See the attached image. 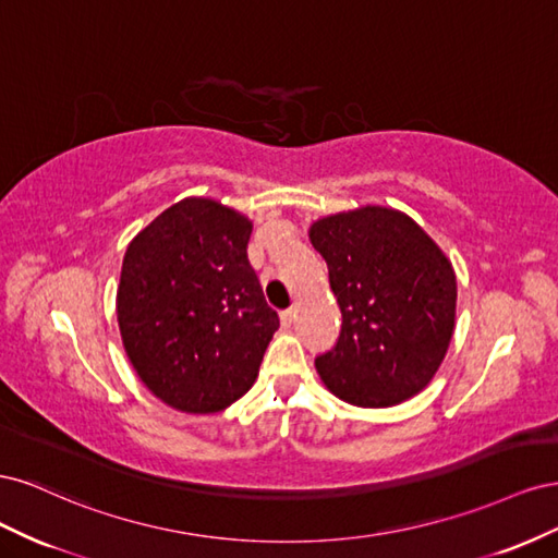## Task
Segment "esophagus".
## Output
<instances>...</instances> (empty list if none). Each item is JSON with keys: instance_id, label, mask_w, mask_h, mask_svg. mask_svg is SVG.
I'll return each instance as SVG.
<instances>
[{"instance_id": "obj_1", "label": "esophagus", "mask_w": 558, "mask_h": 558, "mask_svg": "<svg viewBox=\"0 0 558 558\" xmlns=\"http://www.w3.org/2000/svg\"><path fill=\"white\" fill-rule=\"evenodd\" d=\"M279 318H281V326L289 328V326L293 324V320H295V310H293V307H291V310H283V312L279 314Z\"/></svg>"}]
</instances>
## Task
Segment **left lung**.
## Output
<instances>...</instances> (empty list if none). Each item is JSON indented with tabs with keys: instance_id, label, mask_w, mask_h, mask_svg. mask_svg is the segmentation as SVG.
Instances as JSON below:
<instances>
[{
	"instance_id": "8db88e82",
	"label": "left lung",
	"mask_w": 558,
	"mask_h": 558,
	"mask_svg": "<svg viewBox=\"0 0 558 558\" xmlns=\"http://www.w3.org/2000/svg\"><path fill=\"white\" fill-rule=\"evenodd\" d=\"M310 240L342 312L335 347L314 361L320 381L356 408H391L424 391L456 318L442 248L408 214L373 205L318 218Z\"/></svg>"
}]
</instances>
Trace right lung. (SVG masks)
<instances>
[{
	"instance_id": "obj_1",
	"label": "right lung",
	"mask_w": 558,
	"mask_h": 558,
	"mask_svg": "<svg viewBox=\"0 0 558 558\" xmlns=\"http://www.w3.org/2000/svg\"><path fill=\"white\" fill-rule=\"evenodd\" d=\"M251 221L221 202L185 197L125 251L118 328L144 386L189 414L221 412L258 377L279 328L248 265Z\"/></svg>"
}]
</instances>
